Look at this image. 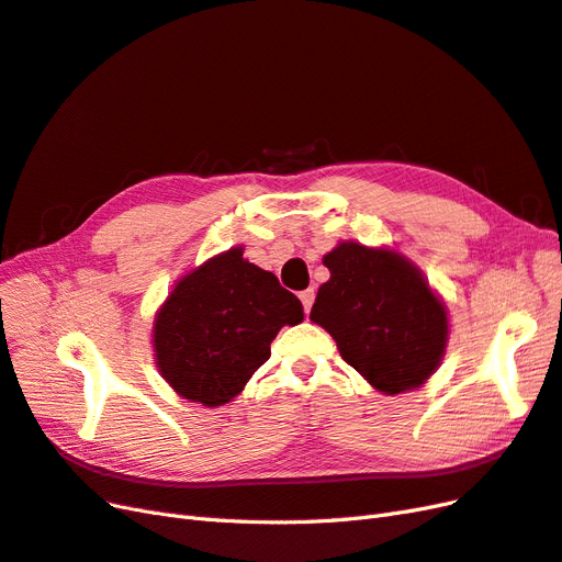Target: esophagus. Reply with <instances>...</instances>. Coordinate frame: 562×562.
I'll return each mask as SVG.
<instances>
[{
  "mask_svg": "<svg viewBox=\"0 0 562 562\" xmlns=\"http://www.w3.org/2000/svg\"><path fill=\"white\" fill-rule=\"evenodd\" d=\"M299 299H301V303H303V311H306V315H308V313H311V308H313L315 292H313V290H303V292L299 294Z\"/></svg>",
  "mask_w": 562,
  "mask_h": 562,
  "instance_id": "esophagus-1",
  "label": "esophagus"
}]
</instances>
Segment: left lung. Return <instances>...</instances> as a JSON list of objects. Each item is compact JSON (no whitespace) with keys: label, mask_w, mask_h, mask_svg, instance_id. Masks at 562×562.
<instances>
[{"label":"left lung","mask_w":562,"mask_h":562,"mask_svg":"<svg viewBox=\"0 0 562 562\" xmlns=\"http://www.w3.org/2000/svg\"><path fill=\"white\" fill-rule=\"evenodd\" d=\"M331 278L317 290L311 319L341 358L381 393L419 389L447 344L445 306L400 254L341 243L325 256Z\"/></svg>","instance_id":"8db88e82"}]
</instances>
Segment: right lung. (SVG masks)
Wrapping results in <instances>:
<instances>
[{
    "label": "right lung",
    "mask_w": 562,
    "mask_h": 562,
    "mask_svg": "<svg viewBox=\"0 0 562 562\" xmlns=\"http://www.w3.org/2000/svg\"><path fill=\"white\" fill-rule=\"evenodd\" d=\"M301 319V301L235 247L192 270L159 308L157 367L186 400L221 407L270 358L278 331Z\"/></svg>",
    "instance_id": "1"
}]
</instances>
